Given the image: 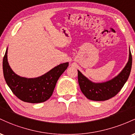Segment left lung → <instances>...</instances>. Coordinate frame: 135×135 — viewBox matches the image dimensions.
<instances>
[{
  "label": "left lung",
  "mask_w": 135,
  "mask_h": 135,
  "mask_svg": "<svg viewBox=\"0 0 135 135\" xmlns=\"http://www.w3.org/2000/svg\"><path fill=\"white\" fill-rule=\"evenodd\" d=\"M132 55L129 50V60L122 72L109 81L94 83L88 80L78 70V82L80 90L85 97L93 101H105L115 97L126 83L131 72Z\"/></svg>",
  "instance_id": "1"
}]
</instances>
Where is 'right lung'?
Listing matches in <instances>:
<instances>
[{"label": "right lung", "mask_w": 135, "mask_h": 135, "mask_svg": "<svg viewBox=\"0 0 135 135\" xmlns=\"http://www.w3.org/2000/svg\"><path fill=\"white\" fill-rule=\"evenodd\" d=\"M7 49L3 58V73L5 80L16 97L25 102L42 103L51 97L58 79L69 66L64 63L55 66L44 75L27 79L16 75L7 61Z\"/></svg>", "instance_id": "add662e5"}]
</instances>
